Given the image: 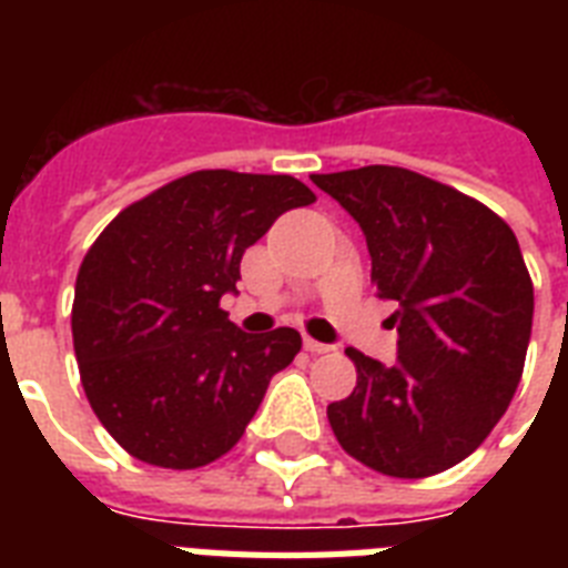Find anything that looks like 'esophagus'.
<instances>
[{
	"mask_svg": "<svg viewBox=\"0 0 568 568\" xmlns=\"http://www.w3.org/2000/svg\"><path fill=\"white\" fill-rule=\"evenodd\" d=\"M303 347H306L310 354H329V351H333V347L321 345V342H315V338H303Z\"/></svg>",
	"mask_w": 568,
	"mask_h": 568,
	"instance_id": "34e87169",
	"label": "esophagus"
}]
</instances>
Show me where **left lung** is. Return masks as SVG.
I'll return each instance as SVG.
<instances>
[{
	"instance_id": "left-lung-1",
	"label": "left lung",
	"mask_w": 568,
	"mask_h": 568,
	"mask_svg": "<svg viewBox=\"0 0 568 568\" xmlns=\"http://www.w3.org/2000/svg\"><path fill=\"white\" fill-rule=\"evenodd\" d=\"M312 182L359 223L397 327L392 365L347 347L356 386L327 406L329 427L379 475H439L489 436L519 386L534 324L519 241L493 209L406 168Z\"/></svg>"
}]
</instances>
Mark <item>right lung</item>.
Instances as JSON below:
<instances>
[{
    "instance_id": "add662e5",
    "label": "right lung",
    "mask_w": 568,
    "mask_h": 568,
    "mask_svg": "<svg viewBox=\"0 0 568 568\" xmlns=\"http://www.w3.org/2000/svg\"><path fill=\"white\" fill-rule=\"evenodd\" d=\"M301 180L196 171L114 217L88 250L73 297L84 395L120 448L162 468H200L244 436L301 333H244L221 310L241 256L288 209Z\"/></svg>"
}]
</instances>
